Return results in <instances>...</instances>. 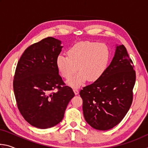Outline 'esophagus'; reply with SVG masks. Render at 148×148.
Masks as SVG:
<instances>
[{"label":"esophagus","instance_id":"obj_1","mask_svg":"<svg viewBox=\"0 0 148 148\" xmlns=\"http://www.w3.org/2000/svg\"><path fill=\"white\" fill-rule=\"evenodd\" d=\"M73 91H74V93H75V95H78V93H79V91H78V89H77V88H74V89H73Z\"/></svg>","mask_w":148,"mask_h":148}]
</instances>
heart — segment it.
<instances>
[{
	"mask_svg": "<svg viewBox=\"0 0 148 148\" xmlns=\"http://www.w3.org/2000/svg\"><path fill=\"white\" fill-rule=\"evenodd\" d=\"M68 56L59 55L56 66L65 79H69L78 68L80 72L66 82L72 87H78L87 79L95 82L106 71L110 60L109 47L104 43L80 42L70 47Z\"/></svg>",
	"mask_w": 148,
	"mask_h": 148,
	"instance_id": "1",
	"label": "heart"
}]
</instances>
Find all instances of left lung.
<instances>
[{
  "label": "left lung",
  "mask_w": 148,
  "mask_h": 148,
  "mask_svg": "<svg viewBox=\"0 0 148 148\" xmlns=\"http://www.w3.org/2000/svg\"><path fill=\"white\" fill-rule=\"evenodd\" d=\"M132 64L125 47L116 44L114 56L104 73L79 91L84 118L92 128H113L128 112L136 80Z\"/></svg>",
  "instance_id": "8db88e82"
}]
</instances>
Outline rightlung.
<instances>
[{
    "label": "right lung",
    "instance_id": "obj_1",
    "mask_svg": "<svg viewBox=\"0 0 148 148\" xmlns=\"http://www.w3.org/2000/svg\"><path fill=\"white\" fill-rule=\"evenodd\" d=\"M62 47L61 40L47 37L27 47L17 64L13 86L17 108L36 128L59 123L75 95L71 87L64 86L56 66ZM55 88L58 91L53 92Z\"/></svg>",
    "mask_w": 148,
    "mask_h": 148
}]
</instances>
